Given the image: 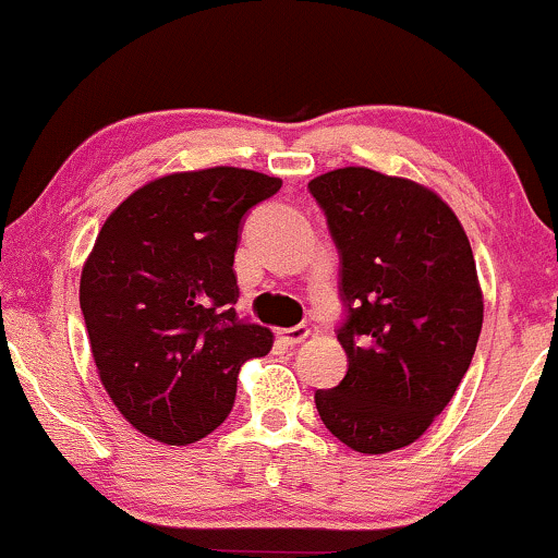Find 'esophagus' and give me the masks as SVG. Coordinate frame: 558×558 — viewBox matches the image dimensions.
<instances>
[{"mask_svg":"<svg viewBox=\"0 0 558 558\" xmlns=\"http://www.w3.org/2000/svg\"><path fill=\"white\" fill-rule=\"evenodd\" d=\"M278 338L283 340L286 345H296V343H304L308 338V327L304 325H296V327H286V330H278Z\"/></svg>","mask_w":558,"mask_h":558,"instance_id":"esophagus-1","label":"esophagus"}]
</instances>
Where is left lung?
<instances>
[{
  "mask_svg": "<svg viewBox=\"0 0 558 558\" xmlns=\"http://www.w3.org/2000/svg\"><path fill=\"white\" fill-rule=\"evenodd\" d=\"M340 252L343 381L322 424L364 454L408 447L458 392L483 325L471 241L439 194L348 166L308 181Z\"/></svg>",
  "mask_w": 558,
  "mask_h": 558,
  "instance_id": "obj_1",
  "label": "left lung"
}]
</instances>
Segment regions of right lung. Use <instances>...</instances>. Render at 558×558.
<instances>
[{
  "mask_svg": "<svg viewBox=\"0 0 558 558\" xmlns=\"http://www.w3.org/2000/svg\"><path fill=\"white\" fill-rule=\"evenodd\" d=\"M283 181L215 166L160 177L106 218L80 278L100 381L130 424L163 445L215 432L244 361L272 332L236 317L241 218Z\"/></svg>",
  "mask_w": 558,
  "mask_h": 558,
  "instance_id": "right-lung-1",
  "label": "right lung"
}]
</instances>
